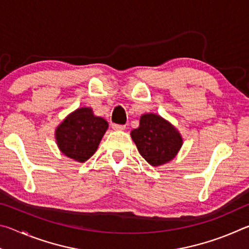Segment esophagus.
I'll list each match as a JSON object with an SVG mask.
<instances>
[{
	"mask_svg": "<svg viewBox=\"0 0 249 249\" xmlns=\"http://www.w3.org/2000/svg\"><path fill=\"white\" fill-rule=\"evenodd\" d=\"M112 128L114 130H124L125 125H119V124H112Z\"/></svg>",
	"mask_w": 249,
	"mask_h": 249,
	"instance_id": "esophagus-1",
	"label": "esophagus"
}]
</instances>
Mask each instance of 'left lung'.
Returning a JSON list of instances; mask_svg holds the SVG:
<instances>
[{
    "label": "left lung",
    "instance_id": "obj_1",
    "mask_svg": "<svg viewBox=\"0 0 249 249\" xmlns=\"http://www.w3.org/2000/svg\"><path fill=\"white\" fill-rule=\"evenodd\" d=\"M130 137L142 157L153 167L170 162L183 144L179 130L155 113L142 114L140 126L130 132Z\"/></svg>",
    "mask_w": 249,
    "mask_h": 249
}]
</instances>
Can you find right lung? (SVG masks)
Here are the masks:
<instances>
[{
    "label": "right lung",
    "mask_w": 249,
    "mask_h": 249,
    "mask_svg": "<svg viewBox=\"0 0 249 249\" xmlns=\"http://www.w3.org/2000/svg\"><path fill=\"white\" fill-rule=\"evenodd\" d=\"M108 128L103 117L94 115L93 109L82 107L67 115L54 130L60 153L78 162H84L93 155Z\"/></svg>",
    "instance_id": "right-lung-1"
}]
</instances>
